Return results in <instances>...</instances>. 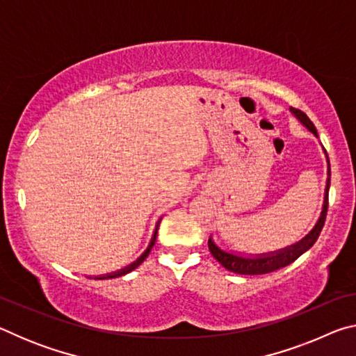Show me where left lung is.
Returning a JSON list of instances; mask_svg holds the SVG:
<instances>
[{"instance_id":"8db88e82","label":"left lung","mask_w":356,"mask_h":356,"mask_svg":"<svg viewBox=\"0 0 356 356\" xmlns=\"http://www.w3.org/2000/svg\"><path fill=\"white\" fill-rule=\"evenodd\" d=\"M291 111L295 114L301 124L305 125L306 129L312 131L317 136V130L314 124L311 122V119L306 116L303 111L297 110V108H291ZM325 152V150H323ZM327 155V152H325ZM327 163H328V179H327V186H325V197H323V207L321 218L316 222V226L312 231L306 236L303 240H300L298 243L287 246L284 250L268 252V254H256V256H240L236 252L225 251L221 250L218 245H216L212 237L209 238V250L212 252V256L218 261L222 267L229 272L238 273V275H264V273H272L275 270H280L286 265L292 264L293 261L303 254V252L308 251L312 245L317 242L318 236H321L322 227L325 225V218H327V210H328V190H330V160L327 155Z\"/></svg>"}]
</instances>
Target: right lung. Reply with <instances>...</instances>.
<instances>
[{
  "instance_id": "right-lung-1",
  "label": "right lung",
  "mask_w": 356,
  "mask_h": 356,
  "mask_svg": "<svg viewBox=\"0 0 356 356\" xmlns=\"http://www.w3.org/2000/svg\"><path fill=\"white\" fill-rule=\"evenodd\" d=\"M159 225H160V220H159V222H156V227H155V232H154V237H152V240H150V243H149V246H147V250L143 252V254L136 259V261L134 262V264H130L129 267H125V268H122V270H118V272H114V273H108V275H104V276H99V278H95V280H108V278H118V276H122V275H127V273H130L131 270H135L138 265L140 264H143V261L144 259L147 257V254L150 252V250H152V246L155 245V238H156V231H159Z\"/></svg>"
}]
</instances>
